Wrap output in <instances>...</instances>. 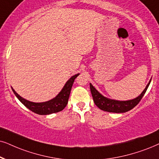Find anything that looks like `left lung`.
<instances>
[{
	"mask_svg": "<svg viewBox=\"0 0 159 159\" xmlns=\"http://www.w3.org/2000/svg\"><path fill=\"white\" fill-rule=\"evenodd\" d=\"M150 81H151V79L150 80L149 83L148 84L145 89H144V91L142 92L140 95H139L137 98H134V99L125 100V101L111 100L104 97L92 85V84H90V90H91L94 104L100 109L105 111L112 112V113H125V112L131 110L132 108H134L139 103L144 94H145L147 89H148V86L150 85Z\"/></svg>",
	"mask_w": 159,
	"mask_h": 159,
	"instance_id": "left-lung-1",
	"label": "left lung"
}]
</instances>
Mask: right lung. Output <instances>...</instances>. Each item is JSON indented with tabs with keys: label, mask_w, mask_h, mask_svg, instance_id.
<instances>
[{
	"label": "right lung",
	"mask_w": 159,
	"mask_h": 159,
	"mask_svg": "<svg viewBox=\"0 0 159 159\" xmlns=\"http://www.w3.org/2000/svg\"><path fill=\"white\" fill-rule=\"evenodd\" d=\"M79 73L72 76L68 81L66 82L65 85L62 88L61 92H59L55 98L53 99L48 100L43 103H34V102H31L29 100L24 99L21 96H20L17 92H16L12 87L11 89L15 96L18 98V100L23 104L25 107H27L31 111L34 113L39 114V115H47V114H51L56 112L61 111L65 106H67L69 100L70 91H71L72 86H73V82L75 79L78 77Z\"/></svg>",
	"instance_id": "1"
}]
</instances>
